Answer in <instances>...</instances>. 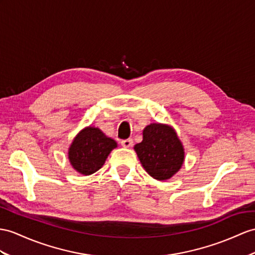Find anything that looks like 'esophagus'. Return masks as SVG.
Instances as JSON below:
<instances>
[{"label": "esophagus", "mask_w": 255, "mask_h": 255, "mask_svg": "<svg viewBox=\"0 0 255 255\" xmlns=\"http://www.w3.org/2000/svg\"><path fill=\"white\" fill-rule=\"evenodd\" d=\"M121 145H122L123 147H126V148L131 147V146L133 145V139H132V138L123 139V140H121Z\"/></svg>", "instance_id": "34e87169"}]
</instances>
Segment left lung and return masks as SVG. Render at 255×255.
<instances>
[{
  "label": "left lung",
  "mask_w": 255,
  "mask_h": 255,
  "mask_svg": "<svg viewBox=\"0 0 255 255\" xmlns=\"http://www.w3.org/2000/svg\"><path fill=\"white\" fill-rule=\"evenodd\" d=\"M134 149L148 174L159 181L172 177L184 162V148L174 129L161 124L146 127Z\"/></svg>",
  "instance_id": "left-lung-1"
}]
</instances>
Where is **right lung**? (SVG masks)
Segmentation results:
<instances>
[{"instance_id": "obj_1", "label": "right lung", "mask_w": 255, "mask_h": 255, "mask_svg": "<svg viewBox=\"0 0 255 255\" xmlns=\"http://www.w3.org/2000/svg\"><path fill=\"white\" fill-rule=\"evenodd\" d=\"M117 142L101 129L89 127L81 131L69 148V160L81 174L91 175L104 165Z\"/></svg>"}]
</instances>
